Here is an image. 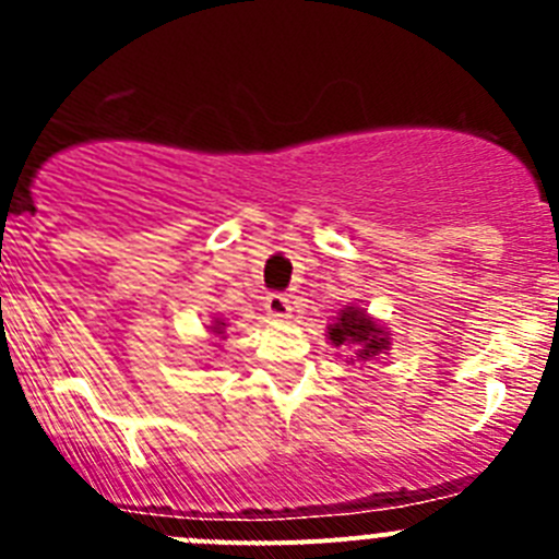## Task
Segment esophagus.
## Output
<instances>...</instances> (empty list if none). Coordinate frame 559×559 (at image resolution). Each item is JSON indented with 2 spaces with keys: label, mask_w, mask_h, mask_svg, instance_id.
Wrapping results in <instances>:
<instances>
[{
  "label": "esophagus",
  "mask_w": 559,
  "mask_h": 559,
  "mask_svg": "<svg viewBox=\"0 0 559 559\" xmlns=\"http://www.w3.org/2000/svg\"><path fill=\"white\" fill-rule=\"evenodd\" d=\"M264 311L273 319H289L292 316V300L286 295H267L264 297Z\"/></svg>",
  "instance_id": "1"
}]
</instances>
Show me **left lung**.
<instances>
[{
	"mask_svg": "<svg viewBox=\"0 0 559 559\" xmlns=\"http://www.w3.org/2000/svg\"><path fill=\"white\" fill-rule=\"evenodd\" d=\"M326 341L335 348H346V362L368 365L381 354H389L392 332L365 308L352 302V306H343L337 316H332V324H326Z\"/></svg>",
	"mask_w": 559,
	"mask_h": 559,
	"instance_id": "8db88e82",
	"label": "left lung"
}]
</instances>
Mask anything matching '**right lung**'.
Listing matches in <instances>:
<instances>
[{
	"label": "right lung",
	"mask_w": 559,
	"mask_h": 559,
	"mask_svg": "<svg viewBox=\"0 0 559 559\" xmlns=\"http://www.w3.org/2000/svg\"><path fill=\"white\" fill-rule=\"evenodd\" d=\"M207 332H211V337L213 341H216V346H218V341H224V332H227V321L224 319H216V316H213V321L211 324H207Z\"/></svg>",
	"instance_id": "1"
}]
</instances>
